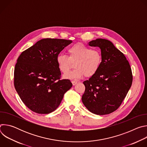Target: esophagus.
<instances>
[{
	"instance_id": "obj_1",
	"label": "esophagus",
	"mask_w": 147,
	"mask_h": 147,
	"mask_svg": "<svg viewBox=\"0 0 147 147\" xmlns=\"http://www.w3.org/2000/svg\"><path fill=\"white\" fill-rule=\"evenodd\" d=\"M71 82H72V84H73V86L76 85V84H77V81H71Z\"/></svg>"
}]
</instances>
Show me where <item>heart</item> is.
I'll list each match as a JSON object with an SVG mask.
<instances>
[{
	"mask_svg": "<svg viewBox=\"0 0 147 147\" xmlns=\"http://www.w3.org/2000/svg\"><path fill=\"white\" fill-rule=\"evenodd\" d=\"M69 56L60 53L56 56V62L59 70L67 73L73 67L74 70L63 76L66 79H78L84 75L86 77L94 76L100 69L102 55L99 50L92 49L81 44H76L68 49Z\"/></svg>",
	"mask_w": 147,
	"mask_h": 147,
	"instance_id": "1",
	"label": "heart"
}]
</instances>
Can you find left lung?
<instances>
[{"mask_svg": "<svg viewBox=\"0 0 147 147\" xmlns=\"http://www.w3.org/2000/svg\"><path fill=\"white\" fill-rule=\"evenodd\" d=\"M88 45L100 49L102 62L98 72L83 82L86 90L82 101L92 113L108 115L117 110L127 95L133 81L131 69L126 57L110 40L98 38Z\"/></svg>", "mask_w": 147, "mask_h": 147, "instance_id": "obj_1", "label": "left lung"}]
</instances>
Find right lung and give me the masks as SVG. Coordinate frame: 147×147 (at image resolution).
I'll use <instances>...</instances> for the list:
<instances>
[{
    "instance_id": "right-lung-1",
    "label": "right lung",
    "mask_w": 147,
    "mask_h": 147,
    "mask_svg": "<svg viewBox=\"0 0 147 147\" xmlns=\"http://www.w3.org/2000/svg\"><path fill=\"white\" fill-rule=\"evenodd\" d=\"M71 42L63 39H42L18 57L14 68V87L32 111L39 114L52 112L72 87L69 80L60 79L56 62V56Z\"/></svg>"
}]
</instances>
